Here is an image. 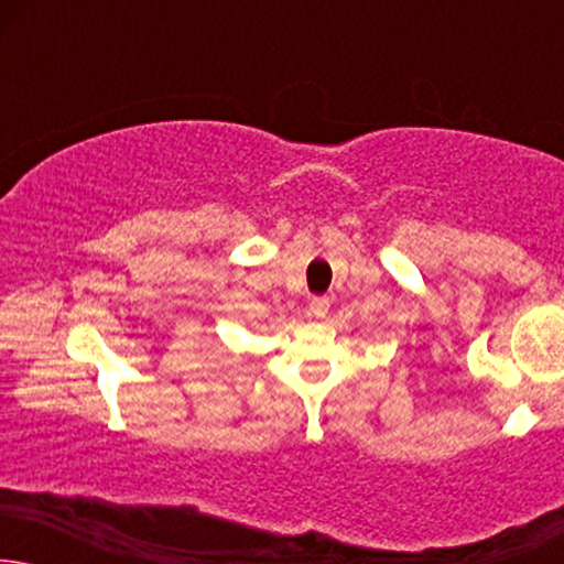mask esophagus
<instances>
[{
	"mask_svg": "<svg viewBox=\"0 0 564 564\" xmlns=\"http://www.w3.org/2000/svg\"><path fill=\"white\" fill-rule=\"evenodd\" d=\"M328 307H330V300L328 297H313L311 300V313L315 315V318H326Z\"/></svg>",
	"mask_w": 564,
	"mask_h": 564,
	"instance_id": "1",
	"label": "esophagus"
}]
</instances>
